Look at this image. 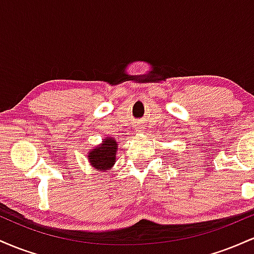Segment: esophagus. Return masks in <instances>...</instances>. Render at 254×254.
<instances>
[{
  "instance_id": "34e87169",
  "label": "esophagus",
  "mask_w": 254,
  "mask_h": 254,
  "mask_svg": "<svg viewBox=\"0 0 254 254\" xmlns=\"http://www.w3.org/2000/svg\"><path fill=\"white\" fill-rule=\"evenodd\" d=\"M141 127H136V130H137V131H142Z\"/></svg>"
}]
</instances>
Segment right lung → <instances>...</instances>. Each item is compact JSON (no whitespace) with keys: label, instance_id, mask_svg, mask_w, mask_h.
Listing matches in <instances>:
<instances>
[{"label":"right lung","instance_id":"add662e5","mask_svg":"<svg viewBox=\"0 0 254 254\" xmlns=\"http://www.w3.org/2000/svg\"><path fill=\"white\" fill-rule=\"evenodd\" d=\"M117 142L112 137H107L103 143L88 153V161L92 167L98 171H109L116 162V155L118 149Z\"/></svg>","mask_w":254,"mask_h":254}]
</instances>
